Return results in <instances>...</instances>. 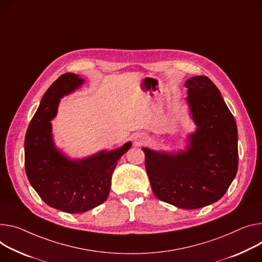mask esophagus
I'll return each mask as SVG.
<instances>
[{
  "label": "esophagus",
  "instance_id": "34e87169",
  "mask_svg": "<svg viewBox=\"0 0 262 262\" xmlns=\"http://www.w3.org/2000/svg\"><path fill=\"white\" fill-rule=\"evenodd\" d=\"M144 139H145V136L140 135V134L135 137V141H136V143H138V144H141L142 141H143Z\"/></svg>",
  "mask_w": 262,
  "mask_h": 262
}]
</instances>
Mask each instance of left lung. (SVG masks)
<instances>
[{"label":"left lung","mask_w":262,"mask_h":262,"mask_svg":"<svg viewBox=\"0 0 262 262\" xmlns=\"http://www.w3.org/2000/svg\"><path fill=\"white\" fill-rule=\"evenodd\" d=\"M187 101L198 125L186 151L173 155L143 148L154 194L182 209L215 203L238 168L237 126L220 90L207 76L189 78Z\"/></svg>","instance_id":"left-lung-1"}]
</instances>
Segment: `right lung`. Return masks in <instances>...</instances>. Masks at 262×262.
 <instances>
[{"label":"right lung","instance_id":"obj_1","mask_svg":"<svg viewBox=\"0 0 262 262\" xmlns=\"http://www.w3.org/2000/svg\"><path fill=\"white\" fill-rule=\"evenodd\" d=\"M82 82L74 73L59 76L42 96L25 137V170L31 186L47 205L68 213H82L106 201L117 162L132 146L128 142L81 161H69L56 150L50 121L60 98Z\"/></svg>","mask_w":262,"mask_h":262}]
</instances>
